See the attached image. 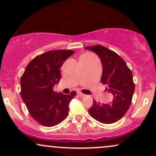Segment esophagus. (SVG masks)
Wrapping results in <instances>:
<instances>
[{"label": "esophagus", "instance_id": "34e87169", "mask_svg": "<svg viewBox=\"0 0 156 156\" xmlns=\"http://www.w3.org/2000/svg\"><path fill=\"white\" fill-rule=\"evenodd\" d=\"M77 95L79 96V97H83V96H85V94H83V93H81V92L78 91V92H77Z\"/></svg>", "mask_w": 156, "mask_h": 156}]
</instances>
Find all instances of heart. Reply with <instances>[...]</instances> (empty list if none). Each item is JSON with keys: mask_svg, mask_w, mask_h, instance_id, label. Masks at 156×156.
<instances>
[{"mask_svg": "<svg viewBox=\"0 0 156 156\" xmlns=\"http://www.w3.org/2000/svg\"><path fill=\"white\" fill-rule=\"evenodd\" d=\"M85 55H86V56H89V55H88V54H85Z\"/></svg>", "mask_w": 156, "mask_h": 156, "instance_id": "b5f03b06", "label": "heart"}]
</instances>
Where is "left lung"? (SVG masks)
I'll return each mask as SVG.
<instances>
[{
    "instance_id": "8db88e82",
    "label": "left lung",
    "mask_w": 156,
    "mask_h": 156,
    "mask_svg": "<svg viewBox=\"0 0 156 156\" xmlns=\"http://www.w3.org/2000/svg\"><path fill=\"white\" fill-rule=\"evenodd\" d=\"M95 52L102 64L100 82L106 85L105 91L112 93L111 104H104L93 100L88 109L94 119L103 124H112L124 117L130 107L135 90L131 71L121 56L104 46L85 47Z\"/></svg>"
}]
</instances>
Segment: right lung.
<instances>
[{
  "label": "right lung",
  "mask_w": 156,
  "mask_h": 156,
  "mask_svg": "<svg viewBox=\"0 0 156 156\" xmlns=\"http://www.w3.org/2000/svg\"><path fill=\"white\" fill-rule=\"evenodd\" d=\"M73 50L49 51L34 58L26 67L20 79V95L32 118L44 126H54L63 122L69 114V105L76 95L56 93L53 87L61 78L60 68Z\"/></svg>",
  "instance_id": "1"
}]
</instances>
